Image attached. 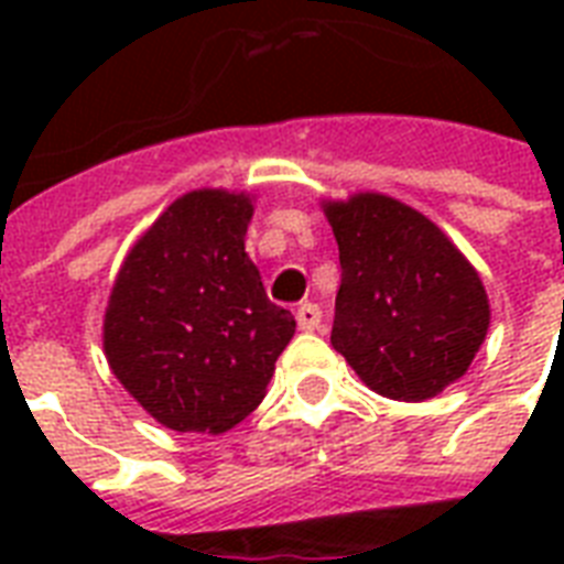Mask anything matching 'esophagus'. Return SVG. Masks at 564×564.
<instances>
[{
    "label": "esophagus",
    "instance_id": "34e87169",
    "mask_svg": "<svg viewBox=\"0 0 564 564\" xmlns=\"http://www.w3.org/2000/svg\"><path fill=\"white\" fill-rule=\"evenodd\" d=\"M295 322H299L301 330H318L322 327V310L316 304H301L299 313H295Z\"/></svg>",
    "mask_w": 564,
    "mask_h": 564
}]
</instances>
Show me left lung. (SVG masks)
Returning a JSON list of instances; mask_svg holds the SVG:
<instances>
[{"mask_svg": "<svg viewBox=\"0 0 564 564\" xmlns=\"http://www.w3.org/2000/svg\"><path fill=\"white\" fill-rule=\"evenodd\" d=\"M339 246L330 345L394 401H427L468 371L489 330L482 281L442 230L398 198L327 202Z\"/></svg>", "mask_w": 564, "mask_h": 564, "instance_id": "1", "label": "left lung"}]
</instances>
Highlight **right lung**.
I'll use <instances>...</instances> for the list:
<instances>
[{"mask_svg":"<svg viewBox=\"0 0 564 564\" xmlns=\"http://www.w3.org/2000/svg\"><path fill=\"white\" fill-rule=\"evenodd\" d=\"M246 193L193 189L158 216L119 269L105 357L163 427L225 433L263 401L295 334L246 254Z\"/></svg>","mask_w":564,"mask_h":564,"instance_id":"obj_1","label":"right lung"}]
</instances>
